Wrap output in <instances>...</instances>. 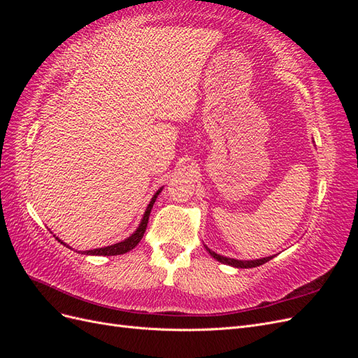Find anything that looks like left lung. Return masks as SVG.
<instances>
[{"mask_svg": "<svg viewBox=\"0 0 358 358\" xmlns=\"http://www.w3.org/2000/svg\"><path fill=\"white\" fill-rule=\"evenodd\" d=\"M208 251L210 252V255L218 259L220 263H224V264H229V266H233V267H237V268H251V267H257V266H262L266 262H268L270 258L272 257H267V258H259V259H251V262H241V259H234V258H227V257H222V255H218L212 252L210 249H208Z\"/></svg>", "mask_w": 358, "mask_h": 358, "instance_id": "left-lung-1", "label": "left lung"}]
</instances>
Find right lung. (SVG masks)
Returning a JSON list of instances; mask_svg holds the SVG:
<instances>
[{"mask_svg":"<svg viewBox=\"0 0 358 358\" xmlns=\"http://www.w3.org/2000/svg\"><path fill=\"white\" fill-rule=\"evenodd\" d=\"M161 192V189L157 191L155 196L152 197V200H150L148 209L145 212V216L142 222H140L138 229L134 231V234H131L128 237V239H125L124 242H119V243H115V245H110V246H106V248H100V249H91V251H83L82 254H86V255H121V254H125L128 251H131L133 248H136L138 245V242L142 241V237L146 231V227H148V221H149V215H150V210H152V206L158 197V194ZM62 243V242H61Z\"/></svg>","mask_w":358,"mask_h":358,"instance_id":"obj_1","label":"right lung"}]
</instances>
